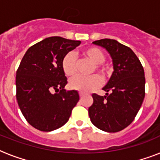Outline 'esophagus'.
I'll return each mask as SVG.
<instances>
[{"instance_id":"1","label":"esophagus","mask_w":160,"mask_h":160,"mask_svg":"<svg viewBox=\"0 0 160 160\" xmlns=\"http://www.w3.org/2000/svg\"><path fill=\"white\" fill-rule=\"evenodd\" d=\"M80 96L81 98L83 97V96H84V93H82V92H80Z\"/></svg>"}]
</instances>
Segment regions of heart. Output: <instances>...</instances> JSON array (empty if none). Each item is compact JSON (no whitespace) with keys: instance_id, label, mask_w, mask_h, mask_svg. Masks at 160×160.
I'll return each mask as SVG.
<instances>
[{"instance_id":"obj_1","label":"heart","mask_w":160,"mask_h":160,"mask_svg":"<svg viewBox=\"0 0 160 160\" xmlns=\"http://www.w3.org/2000/svg\"><path fill=\"white\" fill-rule=\"evenodd\" d=\"M82 55L94 64L92 72L97 71L101 76H105L108 73L107 67L103 65L105 55L100 49L97 47H88L82 51ZM61 68L64 74L68 77L75 75L77 70V60L72 52H69L61 60ZM101 84V79L99 75H93L89 77L75 76L70 80L71 89L81 92H90L99 87Z\"/></svg>"}]
</instances>
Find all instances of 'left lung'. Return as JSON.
Segmentation results:
<instances>
[{
	"instance_id": "1",
	"label": "left lung",
	"mask_w": 160,
	"mask_h": 160,
	"mask_svg": "<svg viewBox=\"0 0 160 160\" xmlns=\"http://www.w3.org/2000/svg\"><path fill=\"white\" fill-rule=\"evenodd\" d=\"M93 44L109 52L114 72L103 88L107 92L105 96L92 95L94 102L88 110L89 116L103 131H120L131 124L144 99V68L131 49L115 40L102 39Z\"/></svg>"
}]
</instances>
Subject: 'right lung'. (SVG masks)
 I'll return each mask as SVG.
<instances>
[{
    "label": "right lung",
    "mask_w": 160,
    "mask_h": 160,
    "mask_svg": "<svg viewBox=\"0 0 160 160\" xmlns=\"http://www.w3.org/2000/svg\"><path fill=\"white\" fill-rule=\"evenodd\" d=\"M80 41L60 36L44 39L27 50L16 71V100L29 124L41 131H52L69 120L80 100L76 90H65L67 78L63 57Z\"/></svg>",
    "instance_id": "obj_1"
}]
</instances>
